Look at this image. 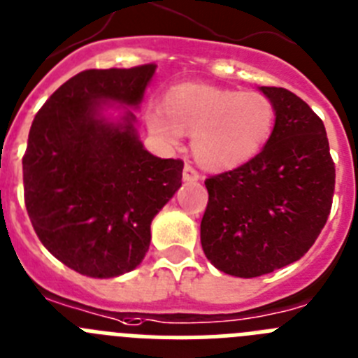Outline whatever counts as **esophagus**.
I'll return each instance as SVG.
<instances>
[{
	"label": "esophagus",
	"mask_w": 358,
	"mask_h": 358,
	"mask_svg": "<svg viewBox=\"0 0 358 358\" xmlns=\"http://www.w3.org/2000/svg\"><path fill=\"white\" fill-rule=\"evenodd\" d=\"M182 179H185V181H199V179H201V173L196 172L189 163H186L185 169H182Z\"/></svg>",
	"instance_id": "obj_1"
}]
</instances>
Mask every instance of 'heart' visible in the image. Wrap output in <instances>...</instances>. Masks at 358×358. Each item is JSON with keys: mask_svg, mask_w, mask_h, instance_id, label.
I'll return each instance as SVG.
<instances>
[{"mask_svg": "<svg viewBox=\"0 0 358 358\" xmlns=\"http://www.w3.org/2000/svg\"><path fill=\"white\" fill-rule=\"evenodd\" d=\"M277 122L275 103L262 92L201 83L176 85L166 92L165 108L147 111V127L173 147L182 133L193 134L196 162L211 170H229L257 156Z\"/></svg>", "mask_w": 358, "mask_h": 358, "instance_id": "heart-1", "label": "heart"}]
</instances>
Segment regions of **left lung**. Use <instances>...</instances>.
<instances>
[{
  "label": "left lung",
  "instance_id": "left-lung-1",
  "mask_svg": "<svg viewBox=\"0 0 358 358\" xmlns=\"http://www.w3.org/2000/svg\"><path fill=\"white\" fill-rule=\"evenodd\" d=\"M277 108L264 149L238 169L209 176L201 243L213 266L261 277L298 261L332 208L336 165L323 120L280 87H261Z\"/></svg>",
  "mask_w": 358,
  "mask_h": 358
}]
</instances>
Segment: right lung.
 <instances>
[{
  "mask_svg": "<svg viewBox=\"0 0 358 358\" xmlns=\"http://www.w3.org/2000/svg\"><path fill=\"white\" fill-rule=\"evenodd\" d=\"M156 65L88 69L38 110L22 156L24 204L38 239L65 266L111 278L138 266L150 222L181 186V159L143 149L134 115L101 117L103 103L140 104Z\"/></svg>",
  "mask_w": 358,
  "mask_h": 358,
  "instance_id": "obj_1",
  "label": "right lung"
}]
</instances>
